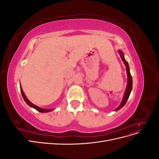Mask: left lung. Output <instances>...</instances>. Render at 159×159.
Returning a JSON list of instances; mask_svg holds the SVG:
<instances>
[{"mask_svg": "<svg viewBox=\"0 0 159 159\" xmlns=\"http://www.w3.org/2000/svg\"><path fill=\"white\" fill-rule=\"evenodd\" d=\"M119 53L120 54V56H121V58L123 60V61L124 62L125 65L126 66V70H127V88L125 89V94L123 96V98L122 100L121 103L120 104L119 106L115 109V111H118L119 109H120L121 108H122L125 105L129 97L130 93H131V91L132 90V88H133V80H132V76L131 75V73H130V70H129V66L128 64V62L125 60L124 57V55L123 54L122 51L119 50Z\"/></svg>", "mask_w": 159, "mask_h": 159, "instance_id": "8db88e82", "label": "left lung"}]
</instances>
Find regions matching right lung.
Wrapping results in <instances>:
<instances>
[{"label":"right lung","instance_id":"add662e5","mask_svg":"<svg viewBox=\"0 0 159 159\" xmlns=\"http://www.w3.org/2000/svg\"><path fill=\"white\" fill-rule=\"evenodd\" d=\"M20 91H21V93H22V98H23L24 100L25 101V102H26V103H27L28 105H29L30 107H33L34 109H36V110L38 111L41 112V113H47V112H50V111H52L54 110V109H42V108H40V107H38L37 105H34V104H33L32 103H31V102H30V101L27 99L26 96L25 95V93H24V91H23V90H22V89L21 85H20Z\"/></svg>","mask_w":159,"mask_h":159}]
</instances>
